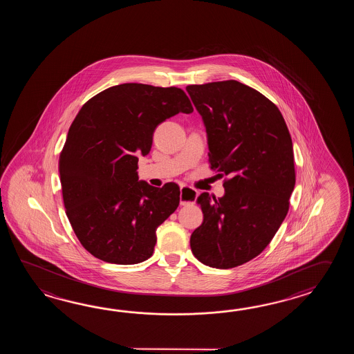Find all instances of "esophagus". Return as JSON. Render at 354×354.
<instances>
[{
  "label": "esophagus",
  "instance_id": "esophagus-1",
  "mask_svg": "<svg viewBox=\"0 0 354 354\" xmlns=\"http://www.w3.org/2000/svg\"><path fill=\"white\" fill-rule=\"evenodd\" d=\"M180 205H189L194 203L198 196V192L196 189L187 187V186H180Z\"/></svg>",
  "mask_w": 354,
  "mask_h": 354
}]
</instances>
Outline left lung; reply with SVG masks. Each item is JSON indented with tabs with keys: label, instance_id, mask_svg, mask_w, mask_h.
<instances>
[{
	"label": "left lung",
	"instance_id": "1",
	"mask_svg": "<svg viewBox=\"0 0 354 354\" xmlns=\"http://www.w3.org/2000/svg\"><path fill=\"white\" fill-rule=\"evenodd\" d=\"M186 91L203 118L211 168L229 177L224 196L197 197L203 221L191 250L205 266L227 270L262 253L286 218L292 140L277 106L247 84L230 80Z\"/></svg>",
	"mask_w": 354,
	"mask_h": 354
}]
</instances>
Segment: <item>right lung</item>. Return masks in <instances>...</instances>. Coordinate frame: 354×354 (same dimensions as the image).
<instances>
[{
    "label": "right lung",
    "mask_w": 354,
    "mask_h": 354,
    "mask_svg": "<svg viewBox=\"0 0 354 354\" xmlns=\"http://www.w3.org/2000/svg\"><path fill=\"white\" fill-rule=\"evenodd\" d=\"M192 111L180 88L122 83L77 113L60 153V183L68 220L92 256L115 264L151 258L157 227L178 207L180 187L139 180L138 156L151 151L160 122Z\"/></svg>",
    "instance_id": "right-lung-1"
}]
</instances>
